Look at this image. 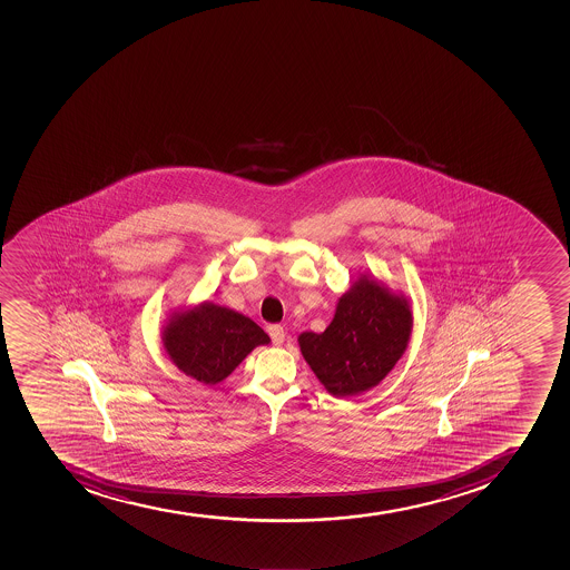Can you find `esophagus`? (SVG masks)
<instances>
[{
  "label": "esophagus",
  "instance_id": "obj_1",
  "mask_svg": "<svg viewBox=\"0 0 570 570\" xmlns=\"http://www.w3.org/2000/svg\"><path fill=\"white\" fill-rule=\"evenodd\" d=\"M267 332H269V336H272L275 345H283V343L286 342V331H284L283 326L272 325L267 328Z\"/></svg>",
  "mask_w": 570,
  "mask_h": 570
}]
</instances>
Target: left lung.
Segmentation results:
<instances>
[{
    "instance_id": "1",
    "label": "left lung",
    "mask_w": 570,
    "mask_h": 570,
    "mask_svg": "<svg viewBox=\"0 0 570 570\" xmlns=\"http://www.w3.org/2000/svg\"><path fill=\"white\" fill-rule=\"evenodd\" d=\"M413 328L410 298L362 273L337 298L325 332H303L298 347L331 395H362L391 373L406 353Z\"/></svg>"
}]
</instances>
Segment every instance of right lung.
<instances>
[{
	"label": "right lung",
	"instance_id": "1",
	"mask_svg": "<svg viewBox=\"0 0 570 570\" xmlns=\"http://www.w3.org/2000/svg\"><path fill=\"white\" fill-rule=\"evenodd\" d=\"M269 342L255 321L212 301L174 309L163 326L168 358L186 376L206 385L227 379L247 354Z\"/></svg>",
	"mask_w": 570,
	"mask_h": 570
}]
</instances>
